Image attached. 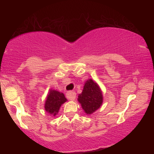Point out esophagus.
Here are the masks:
<instances>
[{
	"label": "esophagus",
	"mask_w": 154,
	"mask_h": 154,
	"mask_svg": "<svg viewBox=\"0 0 154 154\" xmlns=\"http://www.w3.org/2000/svg\"><path fill=\"white\" fill-rule=\"evenodd\" d=\"M66 97L70 100H74L76 98V93L74 91H69L66 94Z\"/></svg>",
	"instance_id": "obj_1"
}]
</instances>
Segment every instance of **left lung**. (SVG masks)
Segmentation results:
<instances>
[{
    "label": "left lung",
    "mask_w": 154,
    "mask_h": 154,
    "mask_svg": "<svg viewBox=\"0 0 154 154\" xmlns=\"http://www.w3.org/2000/svg\"><path fill=\"white\" fill-rule=\"evenodd\" d=\"M78 101L87 114H92L97 110L103 103L102 92L97 83L92 79L88 80L82 93L78 96Z\"/></svg>",
    "instance_id": "8db88e82"
}]
</instances>
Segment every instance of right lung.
<instances>
[{
	"label": "right lung",
	"instance_id": "1",
	"mask_svg": "<svg viewBox=\"0 0 154 154\" xmlns=\"http://www.w3.org/2000/svg\"><path fill=\"white\" fill-rule=\"evenodd\" d=\"M66 101L64 94L56 90H51L47 98L45 109L51 115L56 116L58 113L60 106Z\"/></svg>",
	"mask_w": 154,
	"mask_h": 154
}]
</instances>
